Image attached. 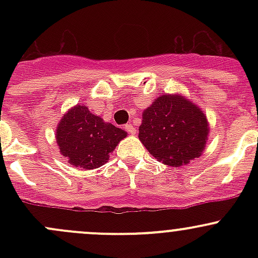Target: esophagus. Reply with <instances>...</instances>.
<instances>
[{
    "label": "esophagus",
    "mask_w": 258,
    "mask_h": 258,
    "mask_svg": "<svg viewBox=\"0 0 258 258\" xmlns=\"http://www.w3.org/2000/svg\"><path fill=\"white\" fill-rule=\"evenodd\" d=\"M124 130H126L130 135H136V127H135L134 124H126V126H124Z\"/></svg>",
    "instance_id": "obj_1"
}]
</instances>
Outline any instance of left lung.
Returning a JSON list of instances; mask_svg holds the SVG:
<instances>
[{
    "mask_svg": "<svg viewBox=\"0 0 258 258\" xmlns=\"http://www.w3.org/2000/svg\"><path fill=\"white\" fill-rule=\"evenodd\" d=\"M139 139L167 166L179 167L200 157L209 139L205 113L184 96L162 95L142 113Z\"/></svg>",
    "mask_w": 258,
    "mask_h": 258,
    "instance_id": "left-lung-1",
    "label": "left lung"
}]
</instances>
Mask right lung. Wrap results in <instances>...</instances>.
I'll return each instance as SVG.
<instances>
[{"label": "right lung", "instance_id": "right-lung-1", "mask_svg": "<svg viewBox=\"0 0 258 258\" xmlns=\"http://www.w3.org/2000/svg\"><path fill=\"white\" fill-rule=\"evenodd\" d=\"M126 136V131L105 122L82 105L70 108L56 130L59 152L70 165L83 170L105 165L110 153Z\"/></svg>", "mask_w": 258, "mask_h": 258}]
</instances>
